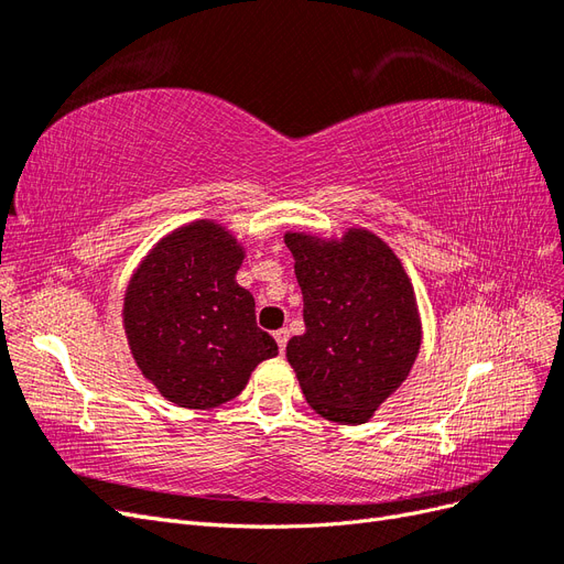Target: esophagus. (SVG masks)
Masks as SVG:
<instances>
[{
	"label": "esophagus",
	"mask_w": 564,
	"mask_h": 564,
	"mask_svg": "<svg viewBox=\"0 0 564 564\" xmlns=\"http://www.w3.org/2000/svg\"><path fill=\"white\" fill-rule=\"evenodd\" d=\"M272 336H275V340H278V346H280V350L284 352V348H286V340H289V329H278L275 334H272Z\"/></svg>",
	"instance_id": "1"
}]
</instances>
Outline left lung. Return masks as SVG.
<instances>
[{
    "label": "left lung",
    "instance_id": "8db88e82",
    "mask_svg": "<svg viewBox=\"0 0 564 564\" xmlns=\"http://www.w3.org/2000/svg\"><path fill=\"white\" fill-rule=\"evenodd\" d=\"M303 294L305 334L286 360L317 414L365 423L400 388L421 346L414 289L377 235L350 230L340 242L284 237Z\"/></svg>",
    "mask_w": 564,
    "mask_h": 564
}]
</instances>
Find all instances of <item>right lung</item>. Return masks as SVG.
I'll list each match as a JSON object with an SVG mask.
<instances>
[{
  "mask_svg": "<svg viewBox=\"0 0 564 564\" xmlns=\"http://www.w3.org/2000/svg\"><path fill=\"white\" fill-rule=\"evenodd\" d=\"M242 249L212 220L166 235L135 270L124 327L145 379L166 400L212 409L240 395L253 367L278 355L256 324L253 296L235 282Z\"/></svg>",
  "mask_w": 564,
  "mask_h": 564,
  "instance_id": "right-lung-1",
  "label": "right lung"
}]
</instances>
